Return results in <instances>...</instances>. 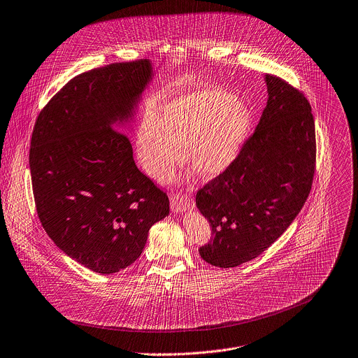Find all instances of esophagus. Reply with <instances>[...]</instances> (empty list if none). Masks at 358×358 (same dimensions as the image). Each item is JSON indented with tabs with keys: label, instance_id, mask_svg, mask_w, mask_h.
<instances>
[{
	"label": "esophagus",
	"instance_id": "34e87169",
	"mask_svg": "<svg viewBox=\"0 0 358 358\" xmlns=\"http://www.w3.org/2000/svg\"><path fill=\"white\" fill-rule=\"evenodd\" d=\"M194 207L193 200L189 196L183 194H175L171 197V208L173 213H183L186 210H190Z\"/></svg>",
	"mask_w": 358,
	"mask_h": 358
}]
</instances>
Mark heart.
Here are the masks:
<instances>
[{"mask_svg": "<svg viewBox=\"0 0 358 358\" xmlns=\"http://www.w3.org/2000/svg\"><path fill=\"white\" fill-rule=\"evenodd\" d=\"M252 126V112L234 95L196 90L166 101L141 122L136 152L143 169L168 178L185 158L206 179L222 175L239 157Z\"/></svg>", "mask_w": 358, "mask_h": 358, "instance_id": "heart-1", "label": "heart"}]
</instances>
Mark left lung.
I'll use <instances>...</instances> for the list:
<instances>
[{
	"mask_svg": "<svg viewBox=\"0 0 358 358\" xmlns=\"http://www.w3.org/2000/svg\"><path fill=\"white\" fill-rule=\"evenodd\" d=\"M267 103L236 161L196 194L213 229L207 263L236 267L275 242L303 207L315 172V122L306 98L266 74Z\"/></svg>",
	"mask_w": 358,
	"mask_h": 358,
	"instance_id": "1",
	"label": "left lung"
}]
</instances>
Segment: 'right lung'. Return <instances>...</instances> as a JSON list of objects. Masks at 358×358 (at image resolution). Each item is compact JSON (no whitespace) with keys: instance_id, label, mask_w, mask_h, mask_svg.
Here are the masks:
<instances>
[{"instance_id":"right-lung-1","label":"right lung","mask_w":358,"mask_h":358,"mask_svg":"<svg viewBox=\"0 0 358 358\" xmlns=\"http://www.w3.org/2000/svg\"><path fill=\"white\" fill-rule=\"evenodd\" d=\"M151 60L117 63L73 78L41 112L29 168L41 222L69 257L117 273L144 250L169 199L140 172L133 133Z\"/></svg>"}]
</instances>
